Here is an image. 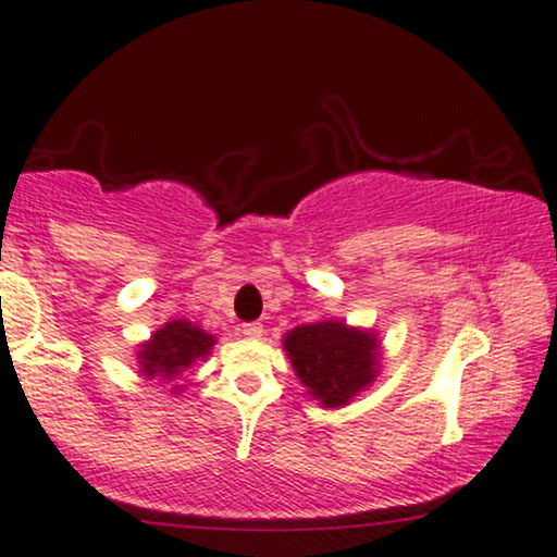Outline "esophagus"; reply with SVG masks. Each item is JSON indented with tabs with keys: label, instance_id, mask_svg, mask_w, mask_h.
<instances>
[{
	"label": "esophagus",
	"instance_id": "esophagus-1",
	"mask_svg": "<svg viewBox=\"0 0 557 557\" xmlns=\"http://www.w3.org/2000/svg\"><path fill=\"white\" fill-rule=\"evenodd\" d=\"M240 334H244V337H249V339H259L261 334H264V326L257 324V321H249V324L240 326Z\"/></svg>",
	"mask_w": 557,
	"mask_h": 557
}]
</instances>
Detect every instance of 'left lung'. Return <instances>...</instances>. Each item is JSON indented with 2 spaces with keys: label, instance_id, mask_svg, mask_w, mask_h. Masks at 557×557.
Listing matches in <instances>:
<instances>
[{
  "label": "left lung",
  "instance_id": "left-lung-1",
  "mask_svg": "<svg viewBox=\"0 0 557 557\" xmlns=\"http://www.w3.org/2000/svg\"><path fill=\"white\" fill-rule=\"evenodd\" d=\"M283 343L293 371L324 407H343L376 379V337L343 321L304 324Z\"/></svg>",
  "mask_w": 557,
  "mask_h": 557
}]
</instances>
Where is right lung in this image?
<instances>
[{"label": "right lung", "instance_id": "add662e5", "mask_svg": "<svg viewBox=\"0 0 557 557\" xmlns=\"http://www.w3.org/2000/svg\"><path fill=\"white\" fill-rule=\"evenodd\" d=\"M212 345V334L199 330V326H191V321H171L163 330L152 334L150 343L143 345L139 366H143L145 376L171 381L181 376L194 360L205 358Z\"/></svg>", "mask_w": 557, "mask_h": 557}]
</instances>
